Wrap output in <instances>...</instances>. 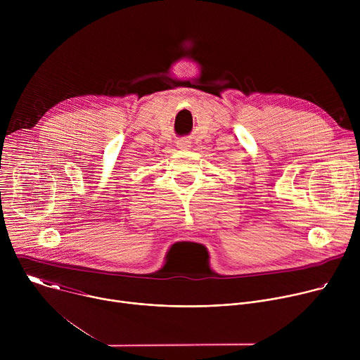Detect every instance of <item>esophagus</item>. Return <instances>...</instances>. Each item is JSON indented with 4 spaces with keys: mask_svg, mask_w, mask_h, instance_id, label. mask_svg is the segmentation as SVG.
<instances>
[{
    "mask_svg": "<svg viewBox=\"0 0 360 360\" xmlns=\"http://www.w3.org/2000/svg\"><path fill=\"white\" fill-rule=\"evenodd\" d=\"M191 146V142L188 139H179L178 141V148L181 149H188Z\"/></svg>",
    "mask_w": 360,
    "mask_h": 360,
    "instance_id": "34e87169",
    "label": "esophagus"
}]
</instances>
